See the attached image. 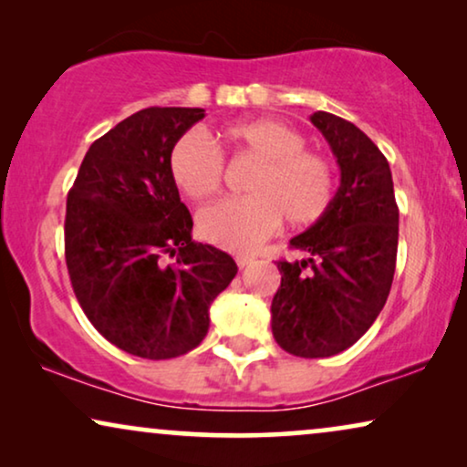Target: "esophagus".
Here are the masks:
<instances>
[{"label":"esophagus","mask_w":467,"mask_h":467,"mask_svg":"<svg viewBox=\"0 0 467 467\" xmlns=\"http://www.w3.org/2000/svg\"><path fill=\"white\" fill-rule=\"evenodd\" d=\"M254 261V257L253 254H244V253H240V254H235V264H238L240 267H246V265H251Z\"/></svg>","instance_id":"1"}]
</instances>
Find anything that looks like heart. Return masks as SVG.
I'll return each mask as SVG.
<instances>
[{"label":"heart","mask_w":467,"mask_h":467,"mask_svg":"<svg viewBox=\"0 0 467 467\" xmlns=\"http://www.w3.org/2000/svg\"><path fill=\"white\" fill-rule=\"evenodd\" d=\"M235 155L257 161L244 184L248 197L214 203L200 214V232L227 251H253L276 232L280 221L308 227L327 213L336 170L323 152L306 149V138L274 119L234 123L221 131ZM170 170L191 200H208L223 184V157L200 133L174 144Z\"/></svg>","instance_id":"1"}]
</instances>
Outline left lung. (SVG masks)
Masks as SVG:
<instances>
[{
  "mask_svg": "<svg viewBox=\"0 0 467 467\" xmlns=\"http://www.w3.org/2000/svg\"><path fill=\"white\" fill-rule=\"evenodd\" d=\"M340 165L327 213L289 242L308 259H280L272 334L286 353L318 359L342 353L372 327L391 291L400 210L389 161L348 120L315 112Z\"/></svg>",
  "mask_w": 467,
  "mask_h": 467,
  "instance_id": "1",
  "label": "left lung"
}]
</instances>
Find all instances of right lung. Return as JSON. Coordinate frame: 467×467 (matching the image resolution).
Listing matches in <instances>:
<instances>
[{
  "label": "right lung",
  "instance_id": "1",
  "mask_svg": "<svg viewBox=\"0 0 467 467\" xmlns=\"http://www.w3.org/2000/svg\"><path fill=\"white\" fill-rule=\"evenodd\" d=\"M202 108H144L95 140L66 208V264L93 327L125 353L171 359L208 334L238 265L195 242L170 155Z\"/></svg>",
  "mask_w": 467,
  "mask_h": 467
}]
</instances>
